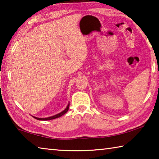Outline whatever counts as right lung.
Wrapping results in <instances>:
<instances>
[{"label": "right lung", "mask_w": 159, "mask_h": 159, "mask_svg": "<svg viewBox=\"0 0 159 159\" xmlns=\"http://www.w3.org/2000/svg\"><path fill=\"white\" fill-rule=\"evenodd\" d=\"M69 108V104H68V106H67L66 108L64 109L63 111H61V113H60V114L53 116H50V117H48V118H36V117H34V118H36L37 120H48L55 119V118H59V117L61 116L64 115V114H65V113H66L67 111H68Z\"/></svg>", "instance_id": "1"}]
</instances>
